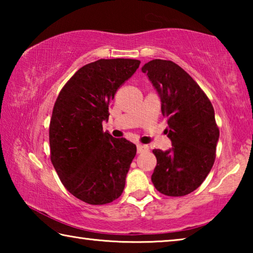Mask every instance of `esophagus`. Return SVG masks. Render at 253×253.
<instances>
[{"mask_svg":"<svg viewBox=\"0 0 253 253\" xmlns=\"http://www.w3.org/2000/svg\"><path fill=\"white\" fill-rule=\"evenodd\" d=\"M147 151H148L147 145H142V144L137 145V153H138V154L144 153V152H147Z\"/></svg>","mask_w":253,"mask_h":253,"instance_id":"34e87169","label":"esophagus"}]
</instances>
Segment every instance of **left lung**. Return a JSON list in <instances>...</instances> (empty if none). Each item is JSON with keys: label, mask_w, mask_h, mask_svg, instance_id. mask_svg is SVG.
Here are the masks:
<instances>
[{"label": "left lung", "mask_w": 253, "mask_h": 253, "mask_svg": "<svg viewBox=\"0 0 253 253\" xmlns=\"http://www.w3.org/2000/svg\"><path fill=\"white\" fill-rule=\"evenodd\" d=\"M142 71L158 92L162 114L172 148L154 149L157 164L152 182L168 196H184L195 191L207 178L215 161L220 130L211 101L181 67L169 60L155 59Z\"/></svg>", "instance_id": "8db88e82"}]
</instances>
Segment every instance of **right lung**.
Instances as JSON below:
<instances>
[{
	"instance_id": "add662e5",
	"label": "right lung",
	"mask_w": 253,
	"mask_h": 253,
	"mask_svg": "<svg viewBox=\"0 0 253 253\" xmlns=\"http://www.w3.org/2000/svg\"><path fill=\"white\" fill-rule=\"evenodd\" d=\"M135 59H100L68 80L54 102L49 127L50 158L70 193L91 205L122 195L136 145L102 130L119 87L138 69Z\"/></svg>"
}]
</instances>
